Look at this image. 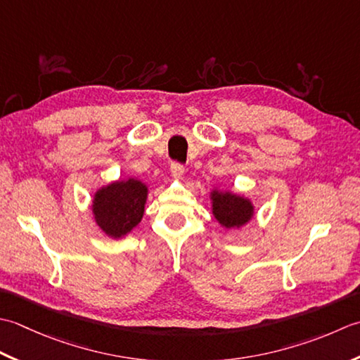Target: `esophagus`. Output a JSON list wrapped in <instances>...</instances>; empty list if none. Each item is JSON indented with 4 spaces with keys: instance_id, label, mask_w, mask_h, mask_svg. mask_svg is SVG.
Listing matches in <instances>:
<instances>
[{
    "instance_id": "esophagus-1",
    "label": "esophagus",
    "mask_w": 360,
    "mask_h": 360,
    "mask_svg": "<svg viewBox=\"0 0 360 360\" xmlns=\"http://www.w3.org/2000/svg\"><path fill=\"white\" fill-rule=\"evenodd\" d=\"M171 174H172L174 179H181L183 174H185V167L179 165V163H172L171 165Z\"/></svg>"
}]
</instances>
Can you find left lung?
Instances as JSON below:
<instances>
[{
	"label": "left lung",
	"mask_w": 360,
	"mask_h": 360,
	"mask_svg": "<svg viewBox=\"0 0 360 360\" xmlns=\"http://www.w3.org/2000/svg\"><path fill=\"white\" fill-rule=\"evenodd\" d=\"M211 212L226 230H239L255 217V205L248 197L214 186L210 193Z\"/></svg>",
	"instance_id": "obj_1"
}]
</instances>
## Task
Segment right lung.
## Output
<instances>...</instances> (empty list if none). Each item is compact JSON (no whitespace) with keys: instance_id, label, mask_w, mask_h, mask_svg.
<instances>
[{"instance_id":"obj_1","label":"right lung","mask_w":360,"mask_h":360,"mask_svg":"<svg viewBox=\"0 0 360 360\" xmlns=\"http://www.w3.org/2000/svg\"><path fill=\"white\" fill-rule=\"evenodd\" d=\"M149 186L135 177L110 181L93 194L91 214L105 236L121 239L141 222Z\"/></svg>"}]
</instances>
